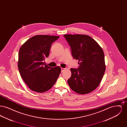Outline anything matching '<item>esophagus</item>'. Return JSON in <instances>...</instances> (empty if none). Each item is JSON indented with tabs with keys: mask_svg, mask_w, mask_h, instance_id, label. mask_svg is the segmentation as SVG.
<instances>
[{
	"mask_svg": "<svg viewBox=\"0 0 127 127\" xmlns=\"http://www.w3.org/2000/svg\"><path fill=\"white\" fill-rule=\"evenodd\" d=\"M65 69H66V68H62H62H61V72H63Z\"/></svg>",
	"mask_w": 127,
	"mask_h": 127,
	"instance_id": "1",
	"label": "esophagus"
}]
</instances>
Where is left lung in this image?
<instances>
[{
	"label": "left lung",
	"instance_id": "1",
	"mask_svg": "<svg viewBox=\"0 0 127 127\" xmlns=\"http://www.w3.org/2000/svg\"><path fill=\"white\" fill-rule=\"evenodd\" d=\"M74 59L79 61L78 68H70L67 83L75 92L85 94L95 90L105 71L104 54L98 44L86 35H64Z\"/></svg>",
	"mask_w": 127,
	"mask_h": 127
}]
</instances>
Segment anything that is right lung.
Masks as SVG:
<instances>
[{"label":"right lung","instance_id":"1","mask_svg":"<svg viewBox=\"0 0 127 127\" xmlns=\"http://www.w3.org/2000/svg\"><path fill=\"white\" fill-rule=\"evenodd\" d=\"M59 37L36 35L28 39L19 49L18 70L21 78L32 91L46 92L53 87L59 78L61 67H50L44 61L49 56L51 44Z\"/></svg>","mask_w":127,"mask_h":127}]
</instances>
